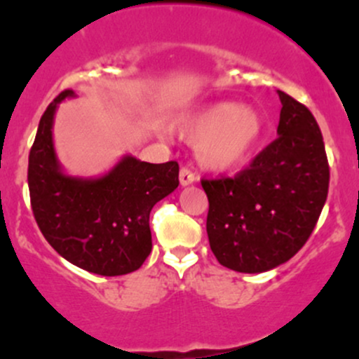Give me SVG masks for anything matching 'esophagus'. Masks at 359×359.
Wrapping results in <instances>:
<instances>
[{
	"instance_id": "1",
	"label": "esophagus",
	"mask_w": 359,
	"mask_h": 359,
	"mask_svg": "<svg viewBox=\"0 0 359 359\" xmlns=\"http://www.w3.org/2000/svg\"><path fill=\"white\" fill-rule=\"evenodd\" d=\"M196 181V175L192 173V171L189 168L183 167L180 170V183L181 186H189Z\"/></svg>"
}]
</instances>
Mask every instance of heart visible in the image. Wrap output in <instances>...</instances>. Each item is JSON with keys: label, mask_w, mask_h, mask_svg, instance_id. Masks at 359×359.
<instances>
[{"label": "heart", "mask_w": 359, "mask_h": 359, "mask_svg": "<svg viewBox=\"0 0 359 359\" xmlns=\"http://www.w3.org/2000/svg\"><path fill=\"white\" fill-rule=\"evenodd\" d=\"M183 131L196 142L197 158L204 167L226 171L246 162L261 141L264 123L251 108L218 102L186 118Z\"/></svg>", "instance_id": "heart-1"}]
</instances>
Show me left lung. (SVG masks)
Here are the masks:
<instances>
[{"label": "left lung", "instance_id": "obj_1", "mask_svg": "<svg viewBox=\"0 0 359 359\" xmlns=\"http://www.w3.org/2000/svg\"><path fill=\"white\" fill-rule=\"evenodd\" d=\"M277 139L235 178L202 180L207 235L217 261L261 273L292 259L313 233L329 192V162L318 121L277 90Z\"/></svg>", "mask_w": 359, "mask_h": 359}]
</instances>
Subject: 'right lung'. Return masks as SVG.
Returning a JSON list of instances; mask_svg holds the SVG:
<instances>
[{"label":"right lung","mask_w":359,"mask_h":359,"mask_svg":"<svg viewBox=\"0 0 359 359\" xmlns=\"http://www.w3.org/2000/svg\"><path fill=\"white\" fill-rule=\"evenodd\" d=\"M61 92L40 119L29 155V192L34 217L51 248L87 272L116 277L137 270L152 251L149 215L178 188L176 162L147 163L124 155L108 173L82 178L65 173L53 144Z\"/></svg>","instance_id":"1"}]
</instances>
